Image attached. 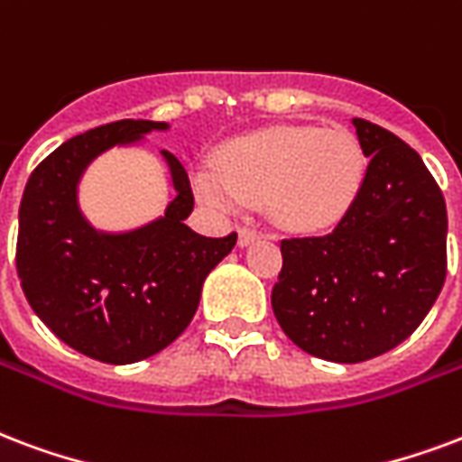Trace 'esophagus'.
I'll use <instances>...</instances> for the list:
<instances>
[{
	"instance_id": "1",
	"label": "esophagus",
	"mask_w": 462,
	"mask_h": 462,
	"mask_svg": "<svg viewBox=\"0 0 462 462\" xmlns=\"http://www.w3.org/2000/svg\"><path fill=\"white\" fill-rule=\"evenodd\" d=\"M262 240V232L254 230V227H240V245L242 247H247L252 242Z\"/></svg>"
}]
</instances>
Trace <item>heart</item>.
<instances>
[{"instance_id": "obj_1", "label": "heart", "mask_w": 462, "mask_h": 462, "mask_svg": "<svg viewBox=\"0 0 462 462\" xmlns=\"http://www.w3.org/2000/svg\"><path fill=\"white\" fill-rule=\"evenodd\" d=\"M365 171L367 159L350 132L283 125L232 139L215 166L193 173V188L217 208L262 200L276 225L316 232L350 213Z\"/></svg>"}]
</instances>
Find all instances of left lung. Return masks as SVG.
Listing matches in <instances>:
<instances>
[{
	"instance_id": "obj_1",
	"label": "left lung",
	"mask_w": 462,
	"mask_h": 462,
	"mask_svg": "<svg viewBox=\"0 0 462 462\" xmlns=\"http://www.w3.org/2000/svg\"><path fill=\"white\" fill-rule=\"evenodd\" d=\"M365 183L350 213L320 237L282 240L272 289L279 326L300 350L365 362L404 343L446 282V200L421 156L399 136L353 119Z\"/></svg>"
}]
</instances>
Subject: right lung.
Masks as SVG:
<instances>
[{
  "label": "right lung",
  "instance_id": "right-lung-1",
  "mask_svg": "<svg viewBox=\"0 0 462 462\" xmlns=\"http://www.w3.org/2000/svg\"><path fill=\"white\" fill-rule=\"evenodd\" d=\"M119 119L60 144L33 169L22 208L16 272L33 313L92 360L129 365L152 357L188 328L205 276L237 242L188 227L193 190L183 163L162 152L179 196L166 215L122 235L97 232L78 208V180L97 153L166 129Z\"/></svg>",
  "mask_w": 462,
  "mask_h": 462
}]
</instances>
